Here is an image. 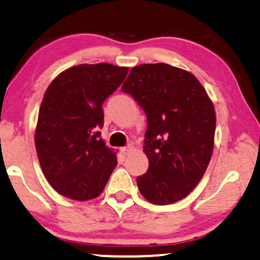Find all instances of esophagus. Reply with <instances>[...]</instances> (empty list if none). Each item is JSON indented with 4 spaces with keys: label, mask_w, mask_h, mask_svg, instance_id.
I'll return each mask as SVG.
<instances>
[{
    "label": "esophagus",
    "mask_w": 260,
    "mask_h": 260,
    "mask_svg": "<svg viewBox=\"0 0 260 260\" xmlns=\"http://www.w3.org/2000/svg\"><path fill=\"white\" fill-rule=\"evenodd\" d=\"M131 150H132V145H127V147H123V148H122L121 149V151H122V154H123V155H127L128 153H129V151Z\"/></svg>",
    "instance_id": "34e87169"
}]
</instances>
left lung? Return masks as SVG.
<instances>
[{
	"label": "left lung",
	"mask_w": 260,
	"mask_h": 260,
	"mask_svg": "<svg viewBox=\"0 0 260 260\" xmlns=\"http://www.w3.org/2000/svg\"><path fill=\"white\" fill-rule=\"evenodd\" d=\"M147 115L144 153L149 169L137 178L147 201H181L205 174L214 149L213 101L192 73L166 63L139 64L122 85Z\"/></svg>",
	"instance_id": "8db88e82"
}]
</instances>
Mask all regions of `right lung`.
<instances>
[{"label": "right lung", "mask_w": 260, "mask_h": 260, "mask_svg": "<svg viewBox=\"0 0 260 260\" xmlns=\"http://www.w3.org/2000/svg\"><path fill=\"white\" fill-rule=\"evenodd\" d=\"M127 67L78 64L59 73L41 101L35 148L45 177L59 194L89 201L101 194L116 153L100 138L103 104L122 84Z\"/></svg>", "instance_id": "1"}]
</instances>
